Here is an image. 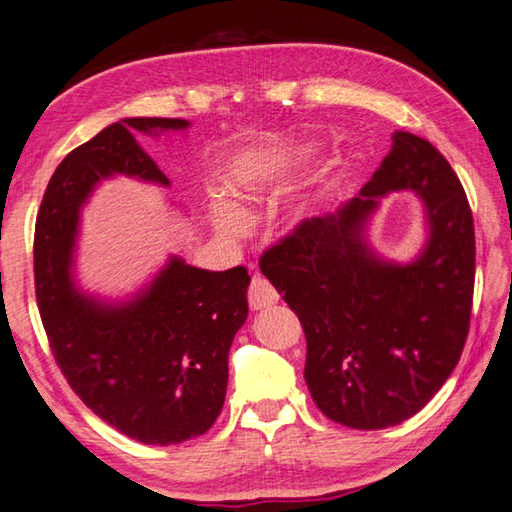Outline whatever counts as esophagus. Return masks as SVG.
<instances>
[{"instance_id": "34e87169", "label": "esophagus", "mask_w": 512, "mask_h": 512, "mask_svg": "<svg viewBox=\"0 0 512 512\" xmlns=\"http://www.w3.org/2000/svg\"><path fill=\"white\" fill-rule=\"evenodd\" d=\"M277 302V290L273 288V284L266 282L262 275H253L248 286V304L253 310H262L273 306Z\"/></svg>"}]
</instances>
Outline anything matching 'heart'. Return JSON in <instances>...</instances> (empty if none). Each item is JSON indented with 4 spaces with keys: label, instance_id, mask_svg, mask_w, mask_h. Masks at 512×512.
<instances>
[{
    "label": "heart",
    "instance_id": "heart-1",
    "mask_svg": "<svg viewBox=\"0 0 512 512\" xmlns=\"http://www.w3.org/2000/svg\"><path fill=\"white\" fill-rule=\"evenodd\" d=\"M313 150L315 148L310 144H302L295 148H270V150H262V153L246 155L237 168L239 182H242V186L248 190V193H259V190L266 188V184L277 173L304 164L306 159L313 155ZM215 222L219 228L226 230V233H237V230L244 226L242 215L228 206L217 208Z\"/></svg>",
    "mask_w": 512,
    "mask_h": 512
}]
</instances>
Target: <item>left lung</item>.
I'll return each mask as SVG.
<instances>
[{"mask_svg":"<svg viewBox=\"0 0 512 512\" xmlns=\"http://www.w3.org/2000/svg\"><path fill=\"white\" fill-rule=\"evenodd\" d=\"M413 189L431 237L413 265L377 260L361 230L378 197ZM259 268L302 322L304 379L333 422L379 430L419 413L453 373L468 337L475 226L464 186L439 150L406 130L359 195L299 222Z\"/></svg>","mask_w":512,"mask_h":512,"instance_id":"1","label":"left lung"}]
</instances>
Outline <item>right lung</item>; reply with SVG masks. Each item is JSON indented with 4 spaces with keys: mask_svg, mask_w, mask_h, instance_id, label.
Here are the masks:
<instances>
[{
    "mask_svg": "<svg viewBox=\"0 0 512 512\" xmlns=\"http://www.w3.org/2000/svg\"><path fill=\"white\" fill-rule=\"evenodd\" d=\"M186 126L168 117L110 124L57 166L35 224V295L59 370L99 419L150 446L204 435L222 413L248 270L213 273L173 257L142 295L113 306L77 295L70 262L79 206L99 179L122 173L168 186L135 135Z\"/></svg>",
    "mask_w": 512,
    "mask_h": 512,
    "instance_id": "add662e5",
    "label": "right lung"
}]
</instances>
